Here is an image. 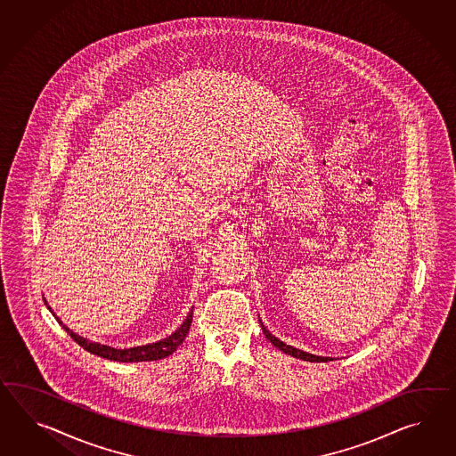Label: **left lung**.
<instances>
[{"mask_svg": "<svg viewBox=\"0 0 456 456\" xmlns=\"http://www.w3.org/2000/svg\"><path fill=\"white\" fill-rule=\"evenodd\" d=\"M262 330H264V334H265V338H267L268 341H270L272 345L275 346V347H278L280 351H283L285 354L293 355V357H297V359H301V361H308V362H326V361H328V357L310 354V353H305V351L297 349V347H293V346L285 345L283 341H280V339H277L275 336H272V334L268 333V330H265L264 326H262Z\"/></svg>", "mask_w": 456, "mask_h": 456, "instance_id": "8db88e82", "label": "left lung"}]
</instances>
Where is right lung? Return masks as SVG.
<instances>
[{
  "mask_svg": "<svg viewBox=\"0 0 456 456\" xmlns=\"http://www.w3.org/2000/svg\"><path fill=\"white\" fill-rule=\"evenodd\" d=\"M191 322H192V311L186 316L184 322L179 326L178 330L173 334H169L165 339L153 343V345L136 346V347H128V349H115L110 346L101 345L95 341H89L82 336L74 333L72 330H69L64 326L61 320L59 322L62 324V328L66 330L67 334L77 343L80 347H84L86 351H89L90 354L101 355L103 359H110V361H117V362H143V361H158L163 359L169 354H173L179 345L186 339L191 328Z\"/></svg>",
  "mask_w": 456,
  "mask_h": 456,
  "instance_id": "add662e5",
  "label": "right lung"
}]
</instances>
